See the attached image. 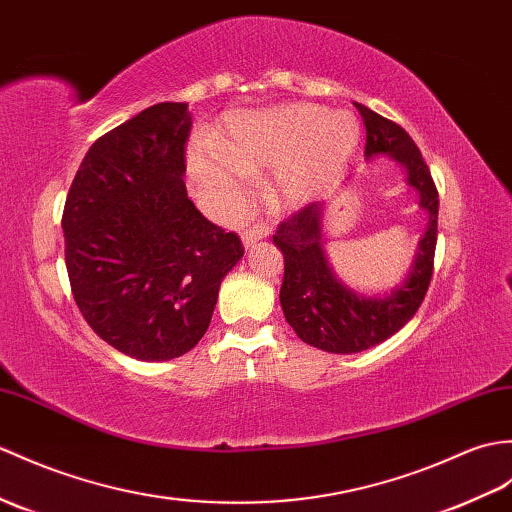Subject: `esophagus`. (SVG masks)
<instances>
[{
	"instance_id": "34e87169",
	"label": "esophagus",
	"mask_w": 512,
	"mask_h": 512,
	"mask_svg": "<svg viewBox=\"0 0 512 512\" xmlns=\"http://www.w3.org/2000/svg\"><path fill=\"white\" fill-rule=\"evenodd\" d=\"M268 233H270L268 224H253L251 229H246V231H244V235H242V242H244V246H246V248H253L257 242L266 240Z\"/></svg>"
}]
</instances>
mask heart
Returning a JSON list of instances; mask_svg holds the SVG:
<instances>
[{
    "label": "heart",
    "mask_w": 512,
    "mask_h": 512,
    "mask_svg": "<svg viewBox=\"0 0 512 512\" xmlns=\"http://www.w3.org/2000/svg\"><path fill=\"white\" fill-rule=\"evenodd\" d=\"M360 144L353 113L318 104H285L235 115L220 150L189 152L200 192L218 211H233L246 194V174L277 170L270 194L279 207L299 209L323 196L347 170Z\"/></svg>",
    "instance_id": "obj_1"
}]
</instances>
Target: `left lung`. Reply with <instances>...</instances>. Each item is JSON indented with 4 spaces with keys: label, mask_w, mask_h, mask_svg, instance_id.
I'll return each mask as SVG.
<instances>
[{
    "label": "left lung",
    "mask_w": 512,
    "mask_h": 512,
    "mask_svg": "<svg viewBox=\"0 0 512 512\" xmlns=\"http://www.w3.org/2000/svg\"><path fill=\"white\" fill-rule=\"evenodd\" d=\"M366 126L364 157H390L406 168L408 185L419 192L427 211V227L419 240L408 277L386 294L364 296L344 285L323 251L325 205L296 211L272 235L285 261L281 307L285 320L303 342L329 353H360L395 336L417 314L430 288L438 231V192L430 168L412 137L399 124L355 102Z\"/></svg>",
    "instance_id": "obj_1"
}]
</instances>
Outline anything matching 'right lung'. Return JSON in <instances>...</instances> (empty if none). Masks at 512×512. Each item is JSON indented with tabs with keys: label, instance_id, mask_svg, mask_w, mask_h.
Returning <instances> with one entry per match:
<instances>
[{
	"label": "right lung",
	"instance_id": "right-lung-1",
	"mask_svg": "<svg viewBox=\"0 0 512 512\" xmlns=\"http://www.w3.org/2000/svg\"><path fill=\"white\" fill-rule=\"evenodd\" d=\"M185 102H161L102 135L82 159L63 211L71 294L89 327L141 362L194 349L218 290L242 259L237 233L187 198Z\"/></svg>",
	"mask_w": 512,
	"mask_h": 512
}]
</instances>
